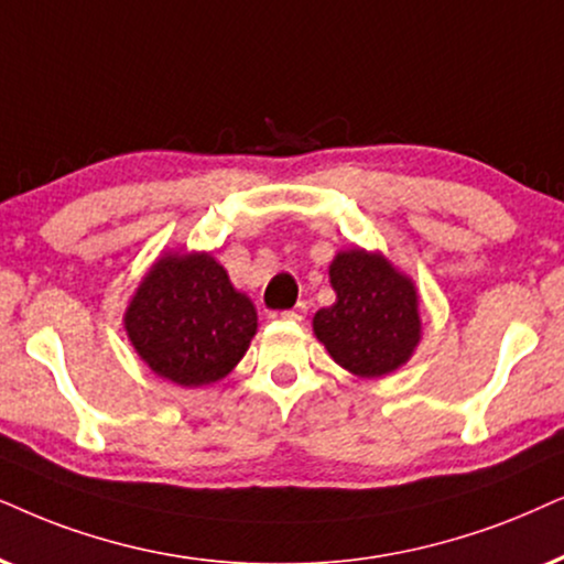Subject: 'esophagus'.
<instances>
[{
  "label": "esophagus",
  "instance_id": "obj_1",
  "mask_svg": "<svg viewBox=\"0 0 564 564\" xmlns=\"http://www.w3.org/2000/svg\"><path fill=\"white\" fill-rule=\"evenodd\" d=\"M304 315H306V304L304 302H299L294 310L283 312V317H286V319H304Z\"/></svg>",
  "mask_w": 564,
  "mask_h": 564
}]
</instances>
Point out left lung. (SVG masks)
Returning a JSON list of instances; mask_svg holds the SVG:
<instances>
[{"mask_svg": "<svg viewBox=\"0 0 564 564\" xmlns=\"http://www.w3.org/2000/svg\"><path fill=\"white\" fill-rule=\"evenodd\" d=\"M335 304L319 310L312 327L335 365L356 377H382L411 359L422 340L419 294L380 252L344 249L330 262Z\"/></svg>", "mask_w": 564, "mask_h": 564, "instance_id": "left-lung-1", "label": "left lung"}]
</instances>
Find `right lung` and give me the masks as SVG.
Here are the masks:
<instances>
[{
    "instance_id": "1",
    "label": "right lung",
    "mask_w": 564,
    "mask_h": 564,
    "mask_svg": "<svg viewBox=\"0 0 564 564\" xmlns=\"http://www.w3.org/2000/svg\"><path fill=\"white\" fill-rule=\"evenodd\" d=\"M124 330L155 375L203 388L239 365L258 333V312L213 254L169 252L140 281Z\"/></svg>"
}]
</instances>
